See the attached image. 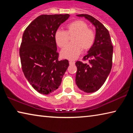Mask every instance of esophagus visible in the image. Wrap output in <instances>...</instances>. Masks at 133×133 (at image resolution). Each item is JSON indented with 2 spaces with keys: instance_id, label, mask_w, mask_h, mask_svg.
Returning a JSON list of instances; mask_svg holds the SVG:
<instances>
[{
  "instance_id": "34e87169",
  "label": "esophagus",
  "mask_w": 133,
  "mask_h": 133,
  "mask_svg": "<svg viewBox=\"0 0 133 133\" xmlns=\"http://www.w3.org/2000/svg\"><path fill=\"white\" fill-rule=\"evenodd\" d=\"M69 64H70V65H73V64H75V62H72V61H70Z\"/></svg>"
}]
</instances>
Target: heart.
<instances>
[{
    "label": "heart",
    "instance_id": "b5f03b06",
    "mask_svg": "<svg viewBox=\"0 0 133 133\" xmlns=\"http://www.w3.org/2000/svg\"><path fill=\"white\" fill-rule=\"evenodd\" d=\"M66 30L58 29L55 34L56 44L60 48H63L68 44L69 37L72 44H69L61 51V56L69 60H75L82 53V49L88 50L93 46L96 40V33L89 28L85 22L77 20L67 24Z\"/></svg>",
    "mask_w": 133,
    "mask_h": 133
}]
</instances>
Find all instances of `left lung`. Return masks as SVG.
<instances>
[{
	"mask_svg": "<svg viewBox=\"0 0 133 133\" xmlns=\"http://www.w3.org/2000/svg\"><path fill=\"white\" fill-rule=\"evenodd\" d=\"M84 17L96 27V40L93 46L84 56L83 60L89 63L77 61L76 83L81 90L85 93L97 91L102 86L109 75L112 67L113 46L109 31L104 26L91 16L77 15Z\"/></svg>",
	"mask_w": 133,
	"mask_h": 133,
	"instance_id": "1",
	"label": "left lung"
}]
</instances>
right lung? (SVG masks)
I'll use <instances>...</instances> for the list:
<instances>
[{"mask_svg": "<svg viewBox=\"0 0 133 133\" xmlns=\"http://www.w3.org/2000/svg\"><path fill=\"white\" fill-rule=\"evenodd\" d=\"M66 15H42L24 30L19 49L22 69L29 83L39 93L49 94L61 84L69 66L67 60H58L55 34L69 17Z\"/></svg>", "mask_w": 133, "mask_h": 133, "instance_id": "right-lung-1", "label": "right lung"}]
</instances>
